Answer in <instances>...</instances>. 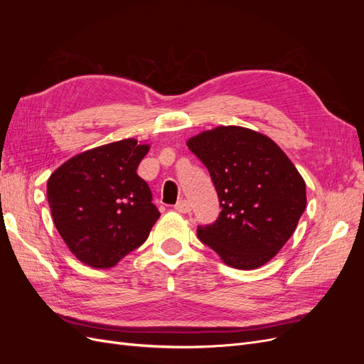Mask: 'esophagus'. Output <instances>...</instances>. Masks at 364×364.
Returning <instances> with one entry per match:
<instances>
[{
  "mask_svg": "<svg viewBox=\"0 0 364 364\" xmlns=\"http://www.w3.org/2000/svg\"><path fill=\"white\" fill-rule=\"evenodd\" d=\"M174 209L181 214H186V213L191 211V205H190V202H186L185 199H181V200H178V203L174 205Z\"/></svg>",
  "mask_w": 364,
  "mask_h": 364,
  "instance_id": "34e87169",
  "label": "esophagus"
}]
</instances>
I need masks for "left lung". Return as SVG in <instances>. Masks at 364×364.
I'll list each match as a JSON object with an SVG mask.
<instances>
[{"label": "left lung", "instance_id": "left-lung-1", "mask_svg": "<svg viewBox=\"0 0 364 364\" xmlns=\"http://www.w3.org/2000/svg\"><path fill=\"white\" fill-rule=\"evenodd\" d=\"M186 146L211 174L222 213L197 237L230 267L258 269L293 235L306 206L305 181L269 136L218 126Z\"/></svg>", "mask_w": 364, "mask_h": 364}]
</instances>
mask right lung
Returning <instances> with one entry per match:
<instances>
[{"mask_svg":"<svg viewBox=\"0 0 364 364\" xmlns=\"http://www.w3.org/2000/svg\"><path fill=\"white\" fill-rule=\"evenodd\" d=\"M150 146L121 139L75 155L47 183L53 222L86 266L109 269L147 240L161 213L136 174Z\"/></svg>","mask_w":364,"mask_h":364,"instance_id":"obj_1","label":"right lung"}]
</instances>
